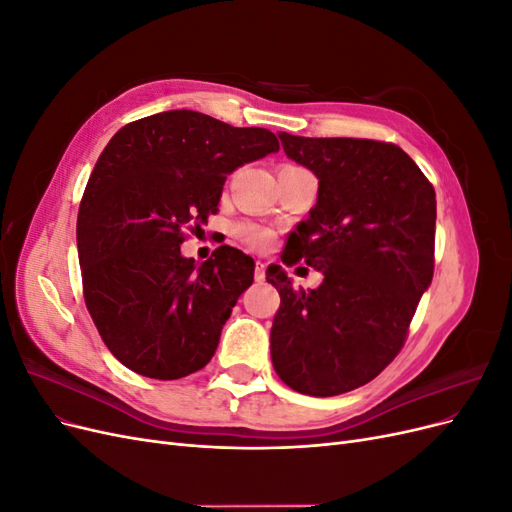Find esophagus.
I'll use <instances>...</instances> for the list:
<instances>
[{
	"label": "esophagus",
	"mask_w": 512,
	"mask_h": 512,
	"mask_svg": "<svg viewBox=\"0 0 512 512\" xmlns=\"http://www.w3.org/2000/svg\"><path fill=\"white\" fill-rule=\"evenodd\" d=\"M265 271H267V265L262 260H256V267H254V277L256 282H262L265 280Z\"/></svg>",
	"instance_id": "obj_1"
}]
</instances>
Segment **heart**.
Instances as JSON below:
<instances>
[{
  "label": "heart",
  "mask_w": 512,
  "mask_h": 512,
  "mask_svg": "<svg viewBox=\"0 0 512 512\" xmlns=\"http://www.w3.org/2000/svg\"><path fill=\"white\" fill-rule=\"evenodd\" d=\"M243 235H245V239L250 241V243H254V245H262L267 241V232L265 230H260V228H243Z\"/></svg>",
  "instance_id": "1"
}]
</instances>
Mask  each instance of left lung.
Returning <instances> with one entry per match:
<instances>
[{
	"instance_id": "left-lung-1",
	"label": "left lung",
	"mask_w": 512,
	"mask_h": 512,
	"mask_svg": "<svg viewBox=\"0 0 512 512\" xmlns=\"http://www.w3.org/2000/svg\"><path fill=\"white\" fill-rule=\"evenodd\" d=\"M286 156L318 177L309 218L290 232V260L324 280L294 288L280 265L271 361L290 389L333 397L374 380L406 342L433 277L436 192L404 149L367 138L280 132Z\"/></svg>"
}]
</instances>
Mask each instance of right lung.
Masks as SVG:
<instances>
[{
	"mask_svg": "<svg viewBox=\"0 0 512 512\" xmlns=\"http://www.w3.org/2000/svg\"><path fill=\"white\" fill-rule=\"evenodd\" d=\"M280 151L273 132L196 111L123 126L91 173L76 220L85 303L106 348L145 378L203 369L224 322L254 282V260L230 245L196 265L185 228L218 211L226 175Z\"/></svg>",
	"mask_w": 512,
	"mask_h": 512,
	"instance_id": "add662e5",
	"label": "right lung"
}]
</instances>
